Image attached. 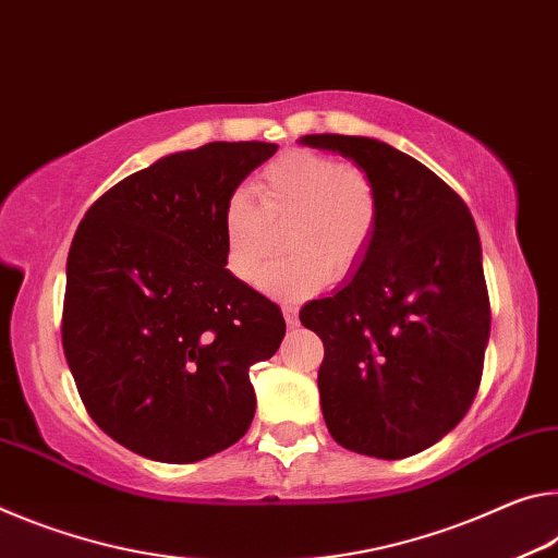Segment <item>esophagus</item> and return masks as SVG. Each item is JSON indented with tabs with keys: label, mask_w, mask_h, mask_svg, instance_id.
Wrapping results in <instances>:
<instances>
[{
	"label": "esophagus",
	"mask_w": 558,
	"mask_h": 558,
	"mask_svg": "<svg viewBox=\"0 0 558 558\" xmlns=\"http://www.w3.org/2000/svg\"><path fill=\"white\" fill-rule=\"evenodd\" d=\"M281 312H284V318H287V326L289 328H296L299 326V308L294 304H284V306H281Z\"/></svg>",
	"instance_id": "obj_1"
}]
</instances>
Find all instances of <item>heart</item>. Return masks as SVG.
Instances as JSON below:
<instances>
[{
    "instance_id": "b5f03b06",
    "label": "heart",
    "mask_w": 558,
    "mask_h": 558,
    "mask_svg": "<svg viewBox=\"0 0 558 558\" xmlns=\"http://www.w3.org/2000/svg\"><path fill=\"white\" fill-rule=\"evenodd\" d=\"M254 193L259 205L236 190L222 207L227 269L242 284H264L291 299L314 294L328 274L345 277L359 267L378 234L383 203L376 180L331 155L281 153L259 172ZM284 231L295 254L270 272Z\"/></svg>"
}]
</instances>
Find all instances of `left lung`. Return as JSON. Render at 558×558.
I'll return each mask as SVG.
<instances>
[{"mask_svg": "<svg viewBox=\"0 0 558 558\" xmlns=\"http://www.w3.org/2000/svg\"><path fill=\"white\" fill-rule=\"evenodd\" d=\"M380 190L368 254L331 296L301 308L324 341L322 410L345 450L400 460L452 430L477 396L489 341L482 246L468 205L430 168L365 135H304Z\"/></svg>", "mask_w": 558, "mask_h": 558, "instance_id": "8db88e82", "label": "left lung"}]
</instances>
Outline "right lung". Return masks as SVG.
<instances>
[{
	"instance_id": "1",
	"label": "right lung",
	"mask_w": 558,
	"mask_h": 558,
	"mask_svg": "<svg viewBox=\"0 0 558 558\" xmlns=\"http://www.w3.org/2000/svg\"><path fill=\"white\" fill-rule=\"evenodd\" d=\"M274 153L219 141L166 155L81 219L63 353L88 415L135 454L187 464L250 430V365L277 353L287 324L227 269L222 207Z\"/></svg>"
}]
</instances>
